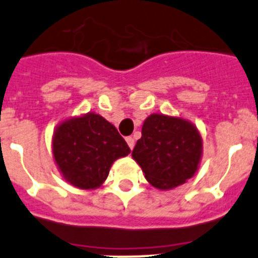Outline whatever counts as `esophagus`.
<instances>
[{
    "mask_svg": "<svg viewBox=\"0 0 258 258\" xmlns=\"http://www.w3.org/2000/svg\"><path fill=\"white\" fill-rule=\"evenodd\" d=\"M125 142H127V144H128L130 148L134 149V147H135V140H134V138L128 136V138H125Z\"/></svg>",
    "mask_w": 258,
    "mask_h": 258,
    "instance_id": "1",
    "label": "esophagus"
}]
</instances>
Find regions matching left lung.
<instances>
[{
	"mask_svg": "<svg viewBox=\"0 0 258 258\" xmlns=\"http://www.w3.org/2000/svg\"><path fill=\"white\" fill-rule=\"evenodd\" d=\"M202 155V139L191 123L152 114L146 119L133 157L157 189L169 190L194 176Z\"/></svg>",
	"mask_w": 258,
	"mask_h": 258,
	"instance_id": "obj_1",
	"label": "left lung"
}]
</instances>
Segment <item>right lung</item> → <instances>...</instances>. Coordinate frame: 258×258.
Instances as JSON below:
<instances>
[{"label":"right lung","instance_id":"obj_1","mask_svg":"<svg viewBox=\"0 0 258 258\" xmlns=\"http://www.w3.org/2000/svg\"><path fill=\"white\" fill-rule=\"evenodd\" d=\"M118 130L98 114L61 123L53 136V157L64 178L80 189H96L112 162L128 153Z\"/></svg>","mask_w":258,"mask_h":258}]
</instances>
